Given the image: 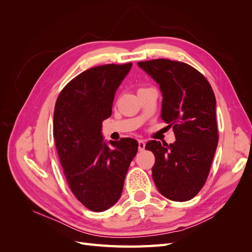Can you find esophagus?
I'll return each instance as SVG.
<instances>
[{
  "mask_svg": "<svg viewBox=\"0 0 252 252\" xmlns=\"http://www.w3.org/2000/svg\"><path fill=\"white\" fill-rule=\"evenodd\" d=\"M145 149V142L143 140L139 141V151H143Z\"/></svg>",
  "mask_w": 252,
  "mask_h": 252,
  "instance_id": "obj_1",
  "label": "esophagus"
}]
</instances>
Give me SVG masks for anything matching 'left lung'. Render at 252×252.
<instances>
[{"instance_id":"obj_1","label":"left lung","mask_w":252,"mask_h":252,"mask_svg":"<svg viewBox=\"0 0 252 252\" xmlns=\"http://www.w3.org/2000/svg\"><path fill=\"white\" fill-rule=\"evenodd\" d=\"M159 86L161 118L173 128L172 144L149 141L155 184L165 197L191 200L203 188L219 143L216 96L204 75L188 64L167 59L139 62Z\"/></svg>"}]
</instances>
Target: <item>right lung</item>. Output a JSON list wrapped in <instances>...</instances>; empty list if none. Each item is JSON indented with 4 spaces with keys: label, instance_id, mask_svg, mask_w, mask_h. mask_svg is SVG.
I'll return each instance as SVG.
<instances>
[{
    "label": "right lung",
    "instance_id": "right-lung-1",
    "mask_svg": "<svg viewBox=\"0 0 252 252\" xmlns=\"http://www.w3.org/2000/svg\"><path fill=\"white\" fill-rule=\"evenodd\" d=\"M132 63L96 66L80 73L61 91L53 113V138L68 185L88 209L116 204L127 170L138 152L131 138L103 142L102 123L111 116L116 91Z\"/></svg>",
    "mask_w": 252,
    "mask_h": 252
}]
</instances>
